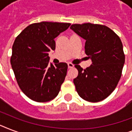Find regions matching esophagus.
I'll return each instance as SVG.
<instances>
[{
  "instance_id": "34e87169",
  "label": "esophagus",
  "mask_w": 132,
  "mask_h": 132,
  "mask_svg": "<svg viewBox=\"0 0 132 132\" xmlns=\"http://www.w3.org/2000/svg\"><path fill=\"white\" fill-rule=\"evenodd\" d=\"M68 68H72L74 67V64H72V63H68Z\"/></svg>"
}]
</instances>
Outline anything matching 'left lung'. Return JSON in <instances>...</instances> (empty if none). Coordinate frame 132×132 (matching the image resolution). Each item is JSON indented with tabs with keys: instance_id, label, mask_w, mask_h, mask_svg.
<instances>
[{
	"instance_id": "left-lung-1",
	"label": "left lung",
	"mask_w": 132,
	"mask_h": 132,
	"mask_svg": "<svg viewBox=\"0 0 132 132\" xmlns=\"http://www.w3.org/2000/svg\"><path fill=\"white\" fill-rule=\"evenodd\" d=\"M70 29L86 40L85 53L92 60L86 69L75 65L77 92L87 101H101L114 90L121 79L125 63L123 44L117 34L102 24H74Z\"/></svg>"
}]
</instances>
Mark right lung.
<instances>
[{
  "label": "right lung",
  "instance_id": "right-lung-1",
  "mask_svg": "<svg viewBox=\"0 0 132 132\" xmlns=\"http://www.w3.org/2000/svg\"><path fill=\"white\" fill-rule=\"evenodd\" d=\"M70 23H33L16 37L11 64L20 88L31 100L47 102L57 96L67 73L68 65L49 64L48 52L55 49V38Z\"/></svg>",
  "mask_w": 132,
  "mask_h": 132
}]
</instances>
